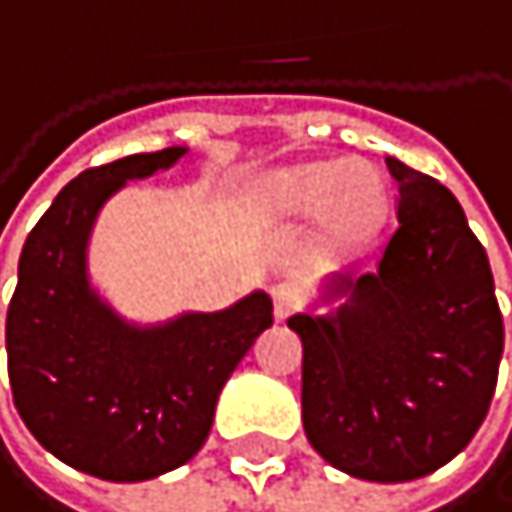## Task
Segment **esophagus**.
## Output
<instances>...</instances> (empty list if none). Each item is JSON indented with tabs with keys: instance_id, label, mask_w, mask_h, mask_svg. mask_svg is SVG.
<instances>
[{
	"instance_id": "esophagus-1",
	"label": "esophagus",
	"mask_w": 512,
	"mask_h": 512,
	"mask_svg": "<svg viewBox=\"0 0 512 512\" xmlns=\"http://www.w3.org/2000/svg\"><path fill=\"white\" fill-rule=\"evenodd\" d=\"M273 309H276V318L285 321L288 315H294L300 309V294L291 285H276L273 288Z\"/></svg>"
}]
</instances>
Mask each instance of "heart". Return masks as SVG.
<instances>
[{
    "label": "heart",
    "mask_w": 512,
    "mask_h": 512,
    "mask_svg": "<svg viewBox=\"0 0 512 512\" xmlns=\"http://www.w3.org/2000/svg\"><path fill=\"white\" fill-rule=\"evenodd\" d=\"M258 206L273 221H315L348 245L372 239L384 221V188L363 161L279 167L258 185Z\"/></svg>",
    "instance_id": "b5f03b06"
}]
</instances>
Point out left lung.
I'll return each instance as SVG.
<instances>
[{"label": "left lung", "instance_id": "left-lung-1", "mask_svg": "<svg viewBox=\"0 0 512 512\" xmlns=\"http://www.w3.org/2000/svg\"><path fill=\"white\" fill-rule=\"evenodd\" d=\"M399 227L375 273L333 276V315L300 312L303 429L339 471L372 483L426 477L486 420L504 321L486 248L438 179L387 158Z\"/></svg>", "mask_w": 512, "mask_h": 512}]
</instances>
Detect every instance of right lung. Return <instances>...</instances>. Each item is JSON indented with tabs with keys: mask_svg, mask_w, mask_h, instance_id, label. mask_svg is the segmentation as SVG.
<instances>
[{
	"mask_svg": "<svg viewBox=\"0 0 512 512\" xmlns=\"http://www.w3.org/2000/svg\"><path fill=\"white\" fill-rule=\"evenodd\" d=\"M185 152H140L71 179L26 236L8 306L17 414L56 459L113 483L185 465L212 429L221 387L273 327L264 291L224 312L137 327L89 285L86 245L98 209L128 179L167 170Z\"/></svg>",
	"mask_w": 512,
	"mask_h": 512,
	"instance_id": "1",
	"label": "right lung"
}]
</instances>
